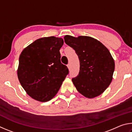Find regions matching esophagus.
Returning <instances> with one entry per match:
<instances>
[{"label":"esophagus","instance_id":"34e87169","mask_svg":"<svg viewBox=\"0 0 132 132\" xmlns=\"http://www.w3.org/2000/svg\"><path fill=\"white\" fill-rule=\"evenodd\" d=\"M68 69H70V63L68 64Z\"/></svg>","mask_w":132,"mask_h":132}]
</instances>
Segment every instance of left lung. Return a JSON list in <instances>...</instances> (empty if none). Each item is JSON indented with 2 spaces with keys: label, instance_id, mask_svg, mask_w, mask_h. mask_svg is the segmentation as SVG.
<instances>
[{
  "label": "left lung",
  "instance_id": "1",
  "mask_svg": "<svg viewBox=\"0 0 132 132\" xmlns=\"http://www.w3.org/2000/svg\"><path fill=\"white\" fill-rule=\"evenodd\" d=\"M79 57V75L72 79L77 90L85 97L93 98L101 95L113 79L115 62L110 52L101 42L88 36L64 37Z\"/></svg>",
  "mask_w": 132,
  "mask_h": 132
}]
</instances>
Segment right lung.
Here are the masks:
<instances>
[{"instance_id":"add662e5","label":"right lung","mask_w":132,"mask_h":132,"mask_svg":"<svg viewBox=\"0 0 132 132\" xmlns=\"http://www.w3.org/2000/svg\"><path fill=\"white\" fill-rule=\"evenodd\" d=\"M62 38L43 37L22 51L19 57L18 79L27 94L40 102L55 97L69 70L61 62Z\"/></svg>"}]
</instances>
